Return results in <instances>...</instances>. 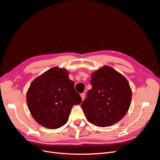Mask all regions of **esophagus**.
Instances as JSON below:
<instances>
[{
  "instance_id": "obj_1",
  "label": "esophagus",
  "mask_w": 160,
  "mask_h": 160,
  "mask_svg": "<svg viewBox=\"0 0 160 160\" xmlns=\"http://www.w3.org/2000/svg\"><path fill=\"white\" fill-rule=\"evenodd\" d=\"M80 96H81V97H82V100L85 98V93H82L81 94H80Z\"/></svg>"
}]
</instances>
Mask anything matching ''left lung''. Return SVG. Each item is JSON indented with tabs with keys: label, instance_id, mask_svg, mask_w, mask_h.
<instances>
[{
	"label": "left lung",
	"instance_id": "8db88e82",
	"mask_svg": "<svg viewBox=\"0 0 160 160\" xmlns=\"http://www.w3.org/2000/svg\"><path fill=\"white\" fill-rule=\"evenodd\" d=\"M92 88L82 103L85 116L98 127H108L121 120L128 111L132 91L128 81L112 67L104 66L91 76Z\"/></svg>",
	"mask_w": 160,
	"mask_h": 160
}]
</instances>
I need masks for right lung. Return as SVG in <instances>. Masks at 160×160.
Listing matches in <instances>:
<instances>
[{"label": "right lung", "instance_id": "right-lung-1", "mask_svg": "<svg viewBox=\"0 0 160 160\" xmlns=\"http://www.w3.org/2000/svg\"><path fill=\"white\" fill-rule=\"evenodd\" d=\"M82 98L65 68L54 67L32 82L27 92V107L39 125L55 129L64 125L74 104Z\"/></svg>", "mask_w": 160, "mask_h": 160}]
</instances>
